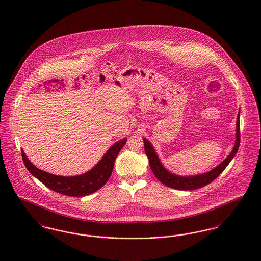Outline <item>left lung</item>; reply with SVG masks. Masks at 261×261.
Segmentation results:
<instances>
[{
  "label": "left lung",
  "mask_w": 261,
  "mask_h": 261,
  "mask_svg": "<svg viewBox=\"0 0 261 261\" xmlns=\"http://www.w3.org/2000/svg\"><path fill=\"white\" fill-rule=\"evenodd\" d=\"M237 135L236 144L232 150V152L228 155V158L221 162L216 168L211 170L207 173L201 174L198 176H190V177H182L177 176L174 174L168 172L160 162L154 149L152 146L149 144V141L144 138V146H145V152L147 156L149 158V166L151 171L154 174V176L164 184L165 186L176 189V190H183V191H190V190H197L201 187H204L211 183L213 180H215L220 174L223 172L224 169L227 167V165L232 161V159L235 156L240 147V114L238 115L237 120Z\"/></svg>",
  "instance_id": "obj_1"
}]
</instances>
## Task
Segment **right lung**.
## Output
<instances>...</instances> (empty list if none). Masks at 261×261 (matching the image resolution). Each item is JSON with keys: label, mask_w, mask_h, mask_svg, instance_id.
<instances>
[{"label": "right lung", "mask_w": 261, "mask_h": 261, "mask_svg": "<svg viewBox=\"0 0 261 261\" xmlns=\"http://www.w3.org/2000/svg\"><path fill=\"white\" fill-rule=\"evenodd\" d=\"M125 144L126 139L115 143L92 170L87 173L72 177L57 176L40 170L28 161L23 150H21V154L28 171L45 186L65 196L84 197L98 191L108 182L112 175L114 161Z\"/></svg>", "instance_id": "right-lung-1"}]
</instances>
